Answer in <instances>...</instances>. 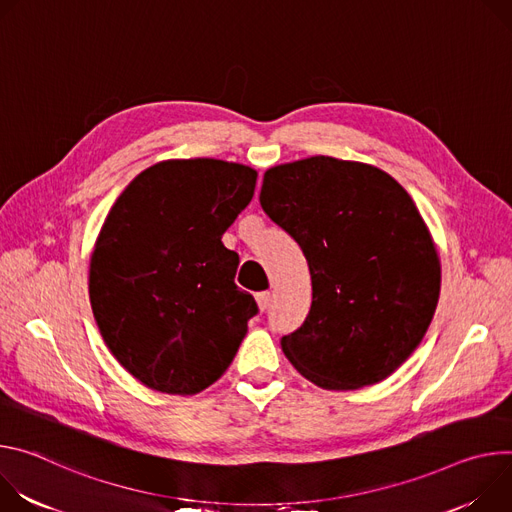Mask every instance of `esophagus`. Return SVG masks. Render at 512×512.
<instances>
[{
    "label": "esophagus",
    "instance_id": "esophagus-1",
    "mask_svg": "<svg viewBox=\"0 0 512 512\" xmlns=\"http://www.w3.org/2000/svg\"><path fill=\"white\" fill-rule=\"evenodd\" d=\"M256 303H258L260 311H266V309L270 307V303H272L270 293H258V295H256Z\"/></svg>",
    "mask_w": 512,
    "mask_h": 512
}]
</instances>
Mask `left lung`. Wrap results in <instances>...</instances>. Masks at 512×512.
<instances>
[{
    "mask_svg": "<svg viewBox=\"0 0 512 512\" xmlns=\"http://www.w3.org/2000/svg\"><path fill=\"white\" fill-rule=\"evenodd\" d=\"M260 205L311 272L309 315L280 339L289 362L325 390L388 378L421 344L441 287L411 195L372 164L311 156L268 168Z\"/></svg>",
    "mask_w": 512,
    "mask_h": 512,
    "instance_id": "obj_1",
    "label": "left lung"
}]
</instances>
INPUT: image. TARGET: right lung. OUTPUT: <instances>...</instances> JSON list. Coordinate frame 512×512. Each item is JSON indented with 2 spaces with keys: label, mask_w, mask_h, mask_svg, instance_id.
Returning a JSON list of instances; mask_svg holds the SVG:
<instances>
[{
  "label": "right lung",
  "mask_w": 512,
  "mask_h": 512,
  "mask_svg": "<svg viewBox=\"0 0 512 512\" xmlns=\"http://www.w3.org/2000/svg\"><path fill=\"white\" fill-rule=\"evenodd\" d=\"M258 173L215 158L164 160L109 209L89 264L91 309L109 352L152 390L197 394L232 364L254 297L234 282L223 232Z\"/></svg>",
  "instance_id": "obj_1"
}]
</instances>
